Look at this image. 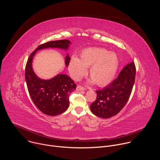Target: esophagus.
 Masks as SVG:
<instances>
[{
    "mask_svg": "<svg viewBox=\"0 0 160 160\" xmlns=\"http://www.w3.org/2000/svg\"><path fill=\"white\" fill-rule=\"evenodd\" d=\"M77 90L78 91H81V90H85V88L83 87L81 85H78L77 87Z\"/></svg>",
    "mask_w": 160,
    "mask_h": 160,
    "instance_id": "34e87169",
    "label": "esophagus"
}]
</instances>
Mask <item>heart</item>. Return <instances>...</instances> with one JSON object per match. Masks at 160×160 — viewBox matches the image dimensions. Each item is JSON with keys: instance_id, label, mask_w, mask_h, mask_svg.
Listing matches in <instances>:
<instances>
[{"instance_id": "heart-1", "label": "heart", "mask_w": 160, "mask_h": 160, "mask_svg": "<svg viewBox=\"0 0 160 160\" xmlns=\"http://www.w3.org/2000/svg\"><path fill=\"white\" fill-rule=\"evenodd\" d=\"M118 55L101 48H90L80 54V59L73 56L68 65V70L75 80H80L87 73L91 78L88 83L102 87L108 85L115 78L119 67Z\"/></svg>"}]
</instances>
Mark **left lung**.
<instances>
[{
	"label": "left lung",
	"mask_w": 160,
	"mask_h": 160,
	"mask_svg": "<svg viewBox=\"0 0 160 160\" xmlns=\"http://www.w3.org/2000/svg\"><path fill=\"white\" fill-rule=\"evenodd\" d=\"M135 72L134 62L128 63L118 78L105 88L96 90L97 98L90 105V110L94 115L102 118H109L117 115L130 98Z\"/></svg>",
	"instance_id": "obj_1"
}]
</instances>
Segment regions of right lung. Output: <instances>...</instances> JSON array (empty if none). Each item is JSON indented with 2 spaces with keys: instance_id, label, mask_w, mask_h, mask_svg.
I'll list each match as a JSON object with an SVG mask.
<instances>
[{
  "instance_id": "add662e5",
  "label": "right lung",
  "mask_w": 160,
  "mask_h": 160,
  "mask_svg": "<svg viewBox=\"0 0 160 160\" xmlns=\"http://www.w3.org/2000/svg\"><path fill=\"white\" fill-rule=\"evenodd\" d=\"M71 42L68 40L51 41L42 44L32 52L25 68V80L30 97L37 108L49 116H56L64 112L69 106V96L76 89L77 85L68 75L58 74L53 78L43 80L34 72L32 67L33 57L39 50L58 48L68 50ZM70 61L69 54L65 58L68 67Z\"/></svg>"
}]
</instances>
